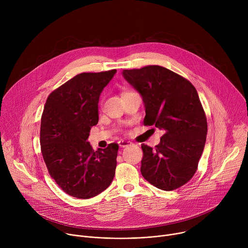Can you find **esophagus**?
<instances>
[{"mask_svg": "<svg viewBox=\"0 0 248 248\" xmlns=\"http://www.w3.org/2000/svg\"><path fill=\"white\" fill-rule=\"evenodd\" d=\"M118 143H119L120 147H123V148L131 145V142H130V141H128V140H120Z\"/></svg>", "mask_w": 248, "mask_h": 248, "instance_id": "obj_1", "label": "esophagus"}]
</instances>
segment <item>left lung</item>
Returning <instances> with one entry per match:
<instances>
[{
  "label": "left lung",
  "mask_w": 248,
  "mask_h": 248,
  "mask_svg": "<svg viewBox=\"0 0 248 248\" xmlns=\"http://www.w3.org/2000/svg\"><path fill=\"white\" fill-rule=\"evenodd\" d=\"M123 75L142 96L144 125L164 130L154 149L141 144L143 178L166 191L185 186L197 170L207 135V119L195 87L160 65L124 69Z\"/></svg>",
  "instance_id": "1"
}]
</instances>
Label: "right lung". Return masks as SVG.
I'll return each instance as SVG.
<instances>
[{
    "label": "right lung",
    "instance_id": "obj_1",
    "mask_svg": "<svg viewBox=\"0 0 248 248\" xmlns=\"http://www.w3.org/2000/svg\"><path fill=\"white\" fill-rule=\"evenodd\" d=\"M116 69L82 73L55 89L41 118V152L51 178L68 195L94 197L114 180L119 145L94 151L87 141L98 123L99 97Z\"/></svg>",
    "mask_w": 248,
    "mask_h": 248
}]
</instances>
